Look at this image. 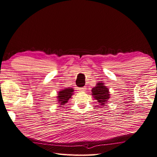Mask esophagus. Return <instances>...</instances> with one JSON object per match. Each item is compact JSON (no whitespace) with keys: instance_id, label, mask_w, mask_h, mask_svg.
<instances>
[{"instance_id":"34e87169","label":"esophagus","mask_w":157,"mask_h":157,"mask_svg":"<svg viewBox=\"0 0 157 157\" xmlns=\"http://www.w3.org/2000/svg\"><path fill=\"white\" fill-rule=\"evenodd\" d=\"M78 92H85V90H86V88L85 87H82V88H79L78 89Z\"/></svg>"}]
</instances>
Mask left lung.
Segmentation results:
<instances>
[{
	"instance_id": "1",
	"label": "left lung",
	"mask_w": 157,
	"mask_h": 157,
	"mask_svg": "<svg viewBox=\"0 0 157 157\" xmlns=\"http://www.w3.org/2000/svg\"><path fill=\"white\" fill-rule=\"evenodd\" d=\"M96 86L92 88V95L93 98L98 102L99 105L104 106L109 101L110 98V92L109 88L102 82H97Z\"/></svg>"
}]
</instances>
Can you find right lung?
<instances>
[{
  "label": "right lung",
  "instance_id": "1",
  "mask_svg": "<svg viewBox=\"0 0 157 157\" xmlns=\"http://www.w3.org/2000/svg\"><path fill=\"white\" fill-rule=\"evenodd\" d=\"M74 92L73 88L71 87L63 88L58 92L57 96V103H59V107H62L66 103L68 102L69 99L73 96Z\"/></svg>",
  "mask_w": 157,
  "mask_h": 157
}]
</instances>
